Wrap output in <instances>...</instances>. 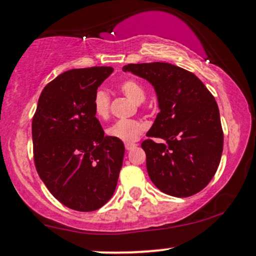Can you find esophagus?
<instances>
[{
  "label": "esophagus",
  "instance_id": "obj_1",
  "mask_svg": "<svg viewBox=\"0 0 256 256\" xmlns=\"http://www.w3.org/2000/svg\"><path fill=\"white\" fill-rule=\"evenodd\" d=\"M138 144H133V142H130V144H125V148H126V150H131L133 148H136Z\"/></svg>",
  "mask_w": 256,
  "mask_h": 256
}]
</instances>
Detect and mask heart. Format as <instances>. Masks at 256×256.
Listing matches in <instances>:
<instances>
[{
    "label": "heart",
    "instance_id": "1",
    "mask_svg": "<svg viewBox=\"0 0 256 256\" xmlns=\"http://www.w3.org/2000/svg\"><path fill=\"white\" fill-rule=\"evenodd\" d=\"M120 88L122 93L126 95L136 104H141L144 100L146 93L142 86L134 79H126L120 84ZM93 109L96 117L106 120L109 116L110 110V96L108 92L98 90L93 98ZM147 128L146 124L136 120H120L106 128V134L110 138L123 141V142H133L138 140L142 132Z\"/></svg>",
    "mask_w": 256,
    "mask_h": 256
}]
</instances>
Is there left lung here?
<instances>
[{"instance_id":"left-lung-1","label":"left lung","mask_w":256,"mask_h":256,"mask_svg":"<svg viewBox=\"0 0 256 256\" xmlns=\"http://www.w3.org/2000/svg\"><path fill=\"white\" fill-rule=\"evenodd\" d=\"M130 71L150 82L160 112L141 147L150 178L163 193L194 196L212 180L223 152V130L215 98L204 82L170 63L128 64Z\"/></svg>"}]
</instances>
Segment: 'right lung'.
Wrapping results in <instances>:
<instances>
[{
	"instance_id": "obj_1",
	"label": "right lung",
	"mask_w": 256,
	"mask_h": 256,
	"mask_svg": "<svg viewBox=\"0 0 256 256\" xmlns=\"http://www.w3.org/2000/svg\"><path fill=\"white\" fill-rule=\"evenodd\" d=\"M110 66L74 68L46 85L32 120L34 163L41 180L60 204L93 212L115 192L124 144L104 136L95 117L98 87Z\"/></svg>"
}]
</instances>
